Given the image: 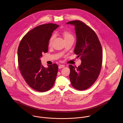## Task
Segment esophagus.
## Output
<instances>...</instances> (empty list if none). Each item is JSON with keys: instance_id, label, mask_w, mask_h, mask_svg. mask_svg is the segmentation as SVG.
<instances>
[{"instance_id": "1", "label": "esophagus", "mask_w": 123, "mask_h": 123, "mask_svg": "<svg viewBox=\"0 0 123 123\" xmlns=\"http://www.w3.org/2000/svg\"><path fill=\"white\" fill-rule=\"evenodd\" d=\"M65 67V65H60L59 66V69H62V68H63Z\"/></svg>"}]
</instances>
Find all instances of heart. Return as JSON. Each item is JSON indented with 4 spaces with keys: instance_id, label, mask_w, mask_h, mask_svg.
Wrapping results in <instances>:
<instances>
[{
    "instance_id": "heart-1",
    "label": "heart",
    "mask_w": 123,
    "mask_h": 123,
    "mask_svg": "<svg viewBox=\"0 0 123 123\" xmlns=\"http://www.w3.org/2000/svg\"><path fill=\"white\" fill-rule=\"evenodd\" d=\"M63 37L64 38V40H67V39H68L70 38H73V35H72L69 32H67V31H65L63 33ZM54 36L53 35L50 38V40H49V43H48L49 46L51 45V44L53 43V40L54 39Z\"/></svg>"
}]
</instances>
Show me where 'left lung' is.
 I'll return each mask as SVG.
<instances>
[{
	"mask_svg": "<svg viewBox=\"0 0 123 123\" xmlns=\"http://www.w3.org/2000/svg\"><path fill=\"white\" fill-rule=\"evenodd\" d=\"M75 26L77 38L74 53L80 57L81 64L69 65L70 79L73 88L84 90L91 87L98 79L102 66V49L95 32L79 20L67 23Z\"/></svg>",
	"mask_w": 123,
	"mask_h": 123,
	"instance_id": "left-lung-1",
	"label": "left lung"
}]
</instances>
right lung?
<instances>
[{
    "label": "right lung",
    "mask_w": 123,
    "mask_h": 123,
    "mask_svg": "<svg viewBox=\"0 0 123 123\" xmlns=\"http://www.w3.org/2000/svg\"><path fill=\"white\" fill-rule=\"evenodd\" d=\"M58 26L50 23L36 27L23 37L18 48L20 72L27 84L39 92L50 89L56 78L58 66L54 63L44 68L40 58L42 53L48 52L50 38Z\"/></svg>",
    "instance_id": "add662e5"
}]
</instances>
